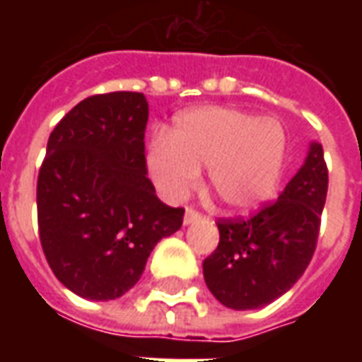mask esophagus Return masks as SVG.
<instances>
[{
  "mask_svg": "<svg viewBox=\"0 0 362 362\" xmlns=\"http://www.w3.org/2000/svg\"><path fill=\"white\" fill-rule=\"evenodd\" d=\"M197 221H202V213H197L196 209L188 207L186 213H184V225H192V223H197Z\"/></svg>",
  "mask_w": 362,
  "mask_h": 362,
  "instance_id": "esophagus-1",
  "label": "esophagus"
}]
</instances>
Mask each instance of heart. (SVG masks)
<instances>
[{"label":"heart","instance_id":"heart-1","mask_svg":"<svg viewBox=\"0 0 362 362\" xmlns=\"http://www.w3.org/2000/svg\"><path fill=\"white\" fill-rule=\"evenodd\" d=\"M285 132L277 119L205 106L180 114L166 137H155L147 168L166 202H182L207 166V186L223 205L248 211L277 186L285 160Z\"/></svg>","mask_w":362,"mask_h":362}]
</instances>
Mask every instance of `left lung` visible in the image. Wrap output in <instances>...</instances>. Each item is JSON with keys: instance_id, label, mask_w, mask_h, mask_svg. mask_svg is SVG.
<instances>
[{"instance_id": "left-lung-1", "label": "left lung", "mask_w": 362, "mask_h": 362, "mask_svg": "<svg viewBox=\"0 0 362 362\" xmlns=\"http://www.w3.org/2000/svg\"><path fill=\"white\" fill-rule=\"evenodd\" d=\"M326 194L324 149L312 141L273 204L250 219H219V246L204 262L213 296L233 310H254L285 295L316 250Z\"/></svg>"}]
</instances>
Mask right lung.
I'll use <instances>...</instances> for the list:
<instances>
[{
    "instance_id": "right-lung-1",
    "label": "right lung",
    "mask_w": 362,
    "mask_h": 362,
    "mask_svg": "<svg viewBox=\"0 0 362 362\" xmlns=\"http://www.w3.org/2000/svg\"><path fill=\"white\" fill-rule=\"evenodd\" d=\"M149 118L141 93L85 98L54 127L38 184V233L52 272L71 293L114 300L182 227L184 209L155 194L145 165Z\"/></svg>"
}]
</instances>
